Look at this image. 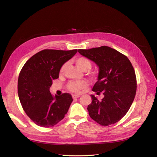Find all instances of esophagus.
Instances as JSON below:
<instances>
[{
	"instance_id": "1",
	"label": "esophagus",
	"mask_w": 157,
	"mask_h": 157,
	"mask_svg": "<svg viewBox=\"0 0 157 157\" xmlns=\"http://www.w3.org/2000/svg\"><path fill=\"white\" fill-rule=\"evenodd\" d=\"M81 96L80 95H75V94H73L72 95V98H73V99H77V98H79Z\"/></svg>"
}]
</instances>
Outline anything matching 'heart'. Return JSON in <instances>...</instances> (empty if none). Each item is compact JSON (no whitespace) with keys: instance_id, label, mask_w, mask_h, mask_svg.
Segmentation results:
<instances>
[{"instance_id":"b5f03b06","label":"heart","mask_w":157,"mask_h":157,"mask_svg":"<svg viewBox=\"0 0 157 157\" xmlns=\"http://www.w3.org/2000/svg\"><path fill=\"white\" fill-rule=\"evenodd\" d=\"M75 64H76L77 67L82 70L83 71H88L92 67V63L87 58L84 57H80L77 58L75 60ZM66 67V64L64 65L61 67L59 74H62ZM88 86V83L85 80L79 81V82H71L68 85L67 87L70 91L72 92H75V93H79L82 91H83Z\"/></svg>"}]
</instances>
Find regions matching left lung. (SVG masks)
I'll list each match as a JSON object with an SVG mask.
<instances>
[{
	"instance_id": "1",
	"label": "left lung",
	"mask_w": 157,
	"mask_h": 157,
	"mask_svg": "<svg viewBox=\"0 0 157 157\" xmlns=\"http://www.w3.org/2000/svg\"><path fill=\"white\" fill-rule=\"evenodd\" d=\"M78 52L99 67L98 82L92 91L104 97L101 101L91 95L87 109L90 117L98 124L107 126L118 122L128 112L136 92L134 68L127 56L107 46Z\"/></svg>"
}]
</instances>
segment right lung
<instances>
[{"mask_svg": "<svg viewBox=\"0 0 157 157\" xmlns=\"http://www.w3.org/2000/svg\"><path fill=\"white\" fill-rule=\"evenodd\" d=\"M78 50L45 49L29 59L18 78V95L26 114L36 125L50 127L62 120L73 101L72 96L63 93L52 95V80L59 78L60 68L76 54Z\"/></svg>", "mask_w": 157, "mask_h": 157, "instance_id": "add662e5", "label": "right lung"}]
</instances>
